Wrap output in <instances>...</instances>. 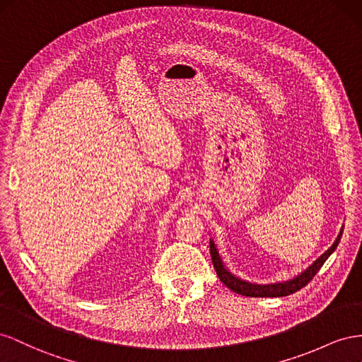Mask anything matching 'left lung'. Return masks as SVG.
I'll return each mask as SVG.
<instances>
[{
    "instance_id": "8db88e82",
    "label": "left lung",
    "mask_w": 362,
    "mask_h": 362,
    "mask_svg": "<svg viewBox=\"0 0 362 362\" xmlns=\"http://www.w3.org/2000/svg\"><path fill=\"white\" fill-rule=\"evenodd\" d=\"M341 235H343V227H341V230H339L334 244L330 245L323 255H320V257H317V259L300 274L294 276L293 279H288V281L274 282V284H253V282L244 281V279L232 274L226 268L224 262L221 261V256L218 253V249H216L214 240L209 241V247H211V257H212V264H214V268L216 272V276H218L220 281L233 293L247 296V297H285V296H290V294L298 291L305 285H308V282L311 281L320 268L323 267L327 257L335 252L339 240H341Z\"/></svg>"
}]
</instances>
